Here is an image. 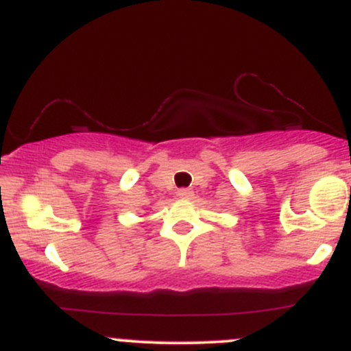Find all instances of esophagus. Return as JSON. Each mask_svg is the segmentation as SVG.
<instances>
[{"mask_svg": "<svg viewBox=\"0 0 351 351\" xmlns=\"http://www.w3.org/2000/svg\"><path fill=\"white\" fill-rule=\"evenodd\" d=\"M192 197H193V192L190 189L178 190V198H182V200H190Z\"/></svg>", "mask_w": 351, "mask_h": 351, "instance_id": "obj_1", "label": "esophagus"}]
</instances>
